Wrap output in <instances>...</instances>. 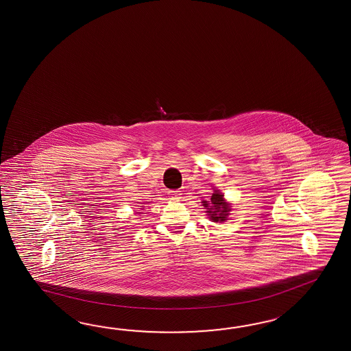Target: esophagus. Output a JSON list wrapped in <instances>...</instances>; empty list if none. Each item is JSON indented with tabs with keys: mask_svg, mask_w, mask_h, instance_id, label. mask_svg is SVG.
Wrapping results in <instances>:
<instances>
[{
	"mask_svg": "<svg viewBox=\"0 0 351 351\" xmlns=\"http://www.w3.org/2000/svg\"><path fill=\"white\" fill-rule=\"evenodd\" d=\"M168 195H169L171 199H178V198H180L182 193H180V191L176 189V191H168Z\"/></svg>",
	"mask_w": 351,
	"mask_h": 351,
	"instance_id": "34e87169",
	"label": "esophagus"
}]
</instances>
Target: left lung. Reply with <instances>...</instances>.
<instances>
[{"label": "left lung", "mask_w": 351, "mask_h": 351, "mask_svg": "<svg viewBox=\"0 0 351 351\" xmlns=\"http://www.w3.org/2000/svg\"><path fill=\"white\" fill-rule=\"evenodd\" d=\"M204 207L208 210L207 213L211 217L212 220L215 222H222V221L228 220V212H230V207L228 204L225 202L223 196L219 193L217 191L211 196V201L207 202L204 201L202 202Z\"/></svg>", "instance_id": "8db88e82"}]
</instances>
